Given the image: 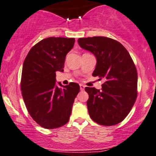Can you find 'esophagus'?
<instances>
[{
	"instance_id": "obj_1",
	"label": "esophagus",
	"mask_w": 156,
	"mask_h": 156,
	"mask_svg": "<svg viewBox=\"0 0 156 156\" xmlns=\"http://www.w3.org/2000/svg\"><path fill=\"white\" fill-rule=\"evenodd\" d=\"M80 90H84V89H85V85H83V84H80Z\"/></svg>"
}]
</instances>
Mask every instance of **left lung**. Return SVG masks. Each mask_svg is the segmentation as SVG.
Returning a JSON list of instances; mask_svg holds the SVG:
<instances>
[{"label":"left lung","mask_w":156,"mask_h":156,"mask_svg":"<svg viewBox=\"0 0 156 156\" xmlns=\"http://www.w3.org/2000/svg\"><path fill=\"white\" fill-rule=\"evenodd\" d=\"M78 43L95 55L97 62L93 76L105 81L101 90L85 88L89 95V115L101 125H117L128 115L137 97L138 75L133 61L125 47L111 38H79Z\"/></svg>","instance_id":"left-lung-1"}]
</instances>
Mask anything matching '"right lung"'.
<instances>
[{
	"label": "right lung",
	"mask_w": 156,
	"mask_h": 156,
	"mask_svg": "<svg viewBox=\"0 0 156 156\" xmlns=\"http://www.w3.org/2000/svg\"><path fill=\"white\" fill-rule=\"evenodd\" d=\"M74 38L48 37L31 48L22 69V96L27 111L45 129L60 127L69 122L80 85L70 83L56 85V72L63 71L66 55Z\"/></svg>",
	"instance_id": "add662e5"
}]
</instances>
